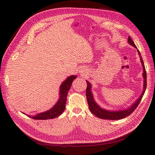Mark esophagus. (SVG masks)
<instances>
[{"mask_svg":"<svg viewBox=\"0 0 155 155\" xmlns=\"http://www.w3.org/2000/svg\"><path fill=\"white\" fill-rule=\"evenodd\" d=\"M87 69H85V68H83V67H81V68L79 69V72H80V74H82V75H85V74H87Z\"/></svg>","mask_w":155,"mask_h":155,"instance_id":"34e87169","label":"esophagus"}]
</instances>
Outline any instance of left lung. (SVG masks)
<instances>
[{"label":"left lung","instance_id":"left-lung-1","mask_svg":"<svg viewBox=\"0 0 155 155\" xmlns=\"http://www.w3.org/2000/svg\"><path fill=\"white\" fill-rule=\"evenodd\" d=\"M128 43L131 46H133V47L137 48V51L138 53V55L140 58V61H141L142 67H143V73L142 76L143 78V91L141 94V95L138 99L135 101L134 103L131 105L127 109H122V110H107L105 109H103L99 105H98L97 103L95 101L94 98L93 94L91 91L92 88V85L91 83L86 80L87 83V91H86V96H87V102L88 104L89 109H90L91 112L93 114H94L96 116L98 117L99 118L101 119H105V120H120L125 118V117L129 116L132 112L136 109V108L137 107L138 104H140V101H141L142 98L144 94L145 89H146V85H147V75H146V71H145V68L144 66V63L143 61L142 58L140 54V51L138 50L137 47L136 46L134 42L133 41L132 39L130 38V37L129 36L128 38Z\"/></svg>","mask_w":155,"mask_h":155}]
</instances>
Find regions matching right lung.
Wrapping results in <instances>:
<instances>
[{
	"mask_svg": "<svg viewBox=\"0 0 155 155\" xmlns=\"http://www.w3.org/2000/svg\"><path fill=\"white\" fill-rule=\"evenodd\" d=\"M77 76H70L61 83L59 88V98L57 103L49 110L36 115H27L30 118L34 120H49L56 118L61 114L65 109L68 92L70 90L72 83ZM25 114V113H23Z\"/></svg>",
	"mask_w": 155,
	"mask_h": 155,
	"instance_id": "obj_1",
	"label": "right lung"
}]
</instances>
